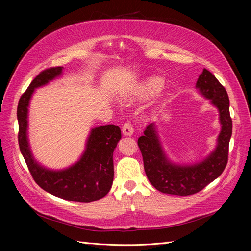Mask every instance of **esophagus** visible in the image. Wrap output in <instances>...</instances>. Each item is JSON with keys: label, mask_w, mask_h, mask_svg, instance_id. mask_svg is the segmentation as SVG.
Segmentation results:
<instances>
[{"label": "esophagus", "mask_w": 251, "mask_h": 251, "mask_svg": "<svg viewBox=\"0 0 251 251\" xmlns=\"http://www.w3.org/2000/svg\"><path fill=\"white\" fill-rule=\"evenodd\" d=\"M123 133L125 136H132L134 133V128L130 123H126L123 126Z\"/></svg>", "instance_id": "1"}]
</instances>
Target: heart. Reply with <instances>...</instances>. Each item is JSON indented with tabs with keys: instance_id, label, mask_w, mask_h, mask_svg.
<instances>
[{
	"instance_id": "b5f03b06",
	"label": "heart",
	"mask_w": 251,
	"mask_h": 251,
	"mask_svg": "<svg viewBox=\"0 0 251 251\" xmlns=\"http://www.w3.org/2000/svg\"><path fill=\"white\" fill-rule=\"evenodd\" d=\"M163 79L154 76V77H150L144 81L140 88L137 91V98H140V100H146V98H149L151 96H153L157 94L158 92H160L163 88Z\"/></svg>"
}]
</instances>
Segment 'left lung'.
<instances>
[{
	"mask_svg": "<svg viewBox=\"0 0 251 251\" xmlns=\"http://www.w3.org/2000/svg\"><path fill=\"white\" fill-rule=\"evenodd\" d=\"M196 89L217 108L221 125L215 150L203 160L191 164L172 161L162 147L156 123H151L144 130L143 136L138 138L147 177L157 191L164 194L188 196L202 191L223 173L228 160L232 121L226 90L215 75L206 69H203L200 74Z\"/></svg>",
	"mask_w": 251,
	"mask_h": 251,
	"instance_id": "1",
	"label": "left lung"
}]
</instances>
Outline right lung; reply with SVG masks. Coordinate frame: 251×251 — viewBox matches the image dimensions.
I'll list each match as a JSON object with an SVG mask.
<instances>
[{"mask_svg":"<svg viewBox=\"0 0 251 251\" xmlns=\"http://www.w3.org/2000/svg\"><path fill=\"white\" fill-rule=\"evenodd\" d=\"M63 67L50 68L31 81L18 104L19 146L37 185L65 200L89 203L100 200L112 187L114 178L113 151L121 139L120 128L107 125L91 128L85 151L78 160L63 170H51L34 158L28 139V114L35 89L62 76Z\"/></svg>","mask_w":251,"mask_h":251,"instance_id":"1","label":"right lung"}]
</instances>
